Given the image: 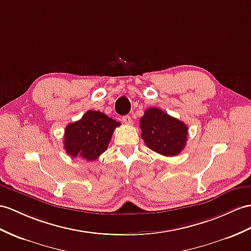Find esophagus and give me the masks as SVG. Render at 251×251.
Here are the masks:
<instances>
[{
	"mask_svg": "<svg viewBox=\"0 0 251 251\" xmlns=\"http://www.w3.org/2000/svg\"><path fill=\"white\" fill-rule=\"evenodd\" d=\"M122 121L125 122L126 125H131L132 124V118L130 117V116H124V117H122Z\"/></svg>",
	"mask_w": 251,
	"mask_h": 251,
	"instance_id": "esophagus-1",
	"label": "esophagus"
}]
</instances>
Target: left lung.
<instances>
[{
	"mask_svg": "<svg viewBox=\"0 0 251 251\" xmlns=\"http://www.w3.org/2000/svg\"><path fill=\"white\" fill-rule=\"evenodd\" d=\"M140 136L145 144L165 156L178 155L187 142V126L156 107L146 109L140 118Z\"/></svg>",
	"mask_w": 251,
	"mask_h": 251,
	"instance_id": "8db88e82",
	"label": "left lung"
}]
</instances>
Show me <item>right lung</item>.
I'll return each mask as SVG.
<instances>
[{"instance_id": "obj_1", "label": "right lung", "mask_w": 251, "mask_h": 251, "mask_svg": "<svg viewBox=\"0 0 251 251\" xmlns=\"http://www.w3.org/2000/svg\"><path fill=\"white\" fill-rule=\"evenodd\" d=\"M120 122L98 111H88L66 126L64 147L71 157L95 161L104 152Z\"/></svg>"}]
</instances>
